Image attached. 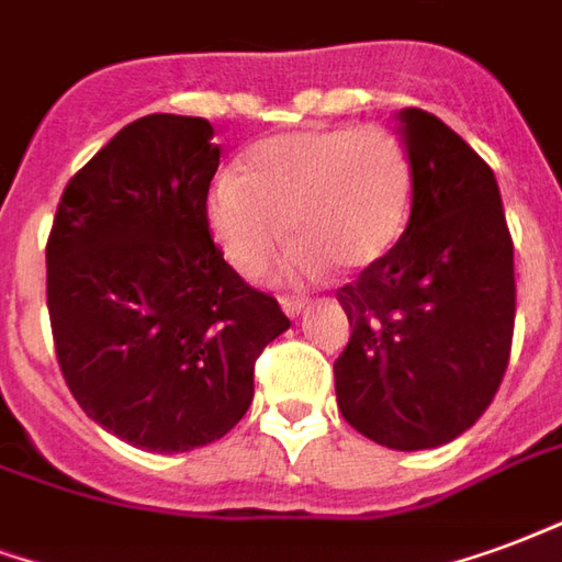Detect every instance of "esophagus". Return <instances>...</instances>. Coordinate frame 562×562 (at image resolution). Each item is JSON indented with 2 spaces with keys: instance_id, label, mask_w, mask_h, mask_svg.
Segmentation results:
<instances>
[{
  "instance_id": "34e87169",
  "label": "esophagus",
  "mask_w": 562,
  "mask_h": 562,
  "mask_svg": "<svg viewBox=\"0 0 562 562\" xmlns=\"http://www.w3.org/2000/svg\"><path fill=\"white\" fill-rule=\"evenodd\" d=\"M280 306L282 313L289 315V318H294V315H301L303 310H306V301H303V297H280Z\"/></svg>"
}]
</instances>
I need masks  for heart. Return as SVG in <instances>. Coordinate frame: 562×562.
Returning a JSON list of instances; mask_svg holds the SVG:
<instances>
[{"label": "heart", "mask_w": 562, "mask_h": 562, "mask_svg": "<svg viewBox=\"0 0 562 562\" xmlns=\"http://www.w3.org/2000/svg\"><path fill=\"white\" fill-rule=\"evenodd\" d=\"M414 205V164L384 127H306L277 133L240 154L238 176L223 172L205 196V226L220 256L244 277H259L285 240L292 277L330 265L366 270L405 235Z\"/></svg>", "instance_id": "heart-1"}]
</instances>
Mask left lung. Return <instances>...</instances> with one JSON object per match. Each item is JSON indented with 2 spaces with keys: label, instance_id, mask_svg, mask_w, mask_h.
Wrapping results in <instances>:
<instances>
[{
  "label": "left lung",
  "instance_id": "left-lung-1",
  "mask_svg": "<svg viewBox=\"0 0 562 562\" xmlns=\"http://www.w3.org/2000/svg\"><path fill=\"white\" fill-rule=\"evenodd\" d=\"M414 205L398 247L342 285L351 339L336 357L348 426L390 450L468 431L503 381L515 327L513 235L492 166L426 110L398 112Z\"/></svg>",
  "mask_w": 562,
  "mask_h": 562
}]
</instances>
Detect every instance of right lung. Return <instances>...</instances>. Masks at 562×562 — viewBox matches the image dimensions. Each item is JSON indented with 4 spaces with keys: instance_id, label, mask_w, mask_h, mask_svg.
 <instances>
[{
    "instance_id": "right-lung-1",
    "label": "right lung",
    "mask_w": 562,
    "mask_h": 562,
    "mask_svg": "<svg viewBox=\"0 0 562 562\" xmlns=\"http://www.w3.org/2000/svg\"><path fill=\"white\" fill-rule=\"evenodd\" d=\"M214 127L154 112L70 178L47 240V310L68 390L148 452L226 435L289 318L228 268L205 226Z\"/></svg>"
}]
</instances>
